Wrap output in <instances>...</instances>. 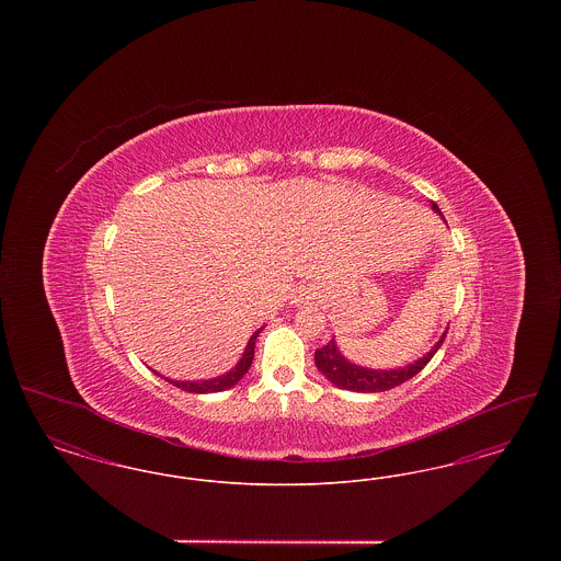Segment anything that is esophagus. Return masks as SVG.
Returning <instances> with one entry per match:
<instances>
[{"instance_id":"34e87169","label":"esophagus","mask_w":561,"mask_h":561,"mask_svg":"<svg viewBox=\"0 0 561 561\" xmlns=\"http://www.w3.org/2000/svg\"><path fill=\"white\" fill-rule=\"evenodd\" d=\"M307 298H309V296H307V294H300V296H298V302H305V300H307Z\"/></svg>"}]
</instances>
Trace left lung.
<instances>
[{"label": "left lung", "mask_w": 561, "mask_h": 561, "mask_svg": "<svg viewBox=\"0 0 561 561\" xmlns=\"http://www.w3.org/2000/svg\"><path fill=\"white\" fill-rule=\"evenodd\" d=\"M435 213H439L437 206H433ZM448 332H444V336L439 339V343L428 351L423 359H419L416 364L400 368V370H368V368H359L355 364L347 362L341 351L336 348V343L330 341L328 345L316 351V366L330 382H334L339 389H347V391H359V393H380V391H389L393 387H398L401 382L410 380L412 376L421 373L431 357L437 353V348L442 347L444 339Z\"/></svg>", "instance_id": "left-lung-1"}]
</instances>
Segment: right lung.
<instances>
[{
	"mask_svg": "<svg viewBox=\"0 0 561 561\" xmlns=\"http://www.w3.org/2000/svg\"><path fill=\"white\" fill-rule=\"evenodd\" d=\"M256 336H259V332H254V334L250 336L248 347L243 351V357H241L240 364H238L231 373L225 374V376H218V378H213V380H202V382H181V380H170V382H172L174 387L183 389V391H188V393H216V391H227V389H231L233 385L240 382L241 378H243V374L248 373L250 366H252Z\"/></svg>",
	"mask_w": 561,
	"mask_h": 561,
	"instance_id": "obj_1",
	"label": "right lung"
}]
</instances>
